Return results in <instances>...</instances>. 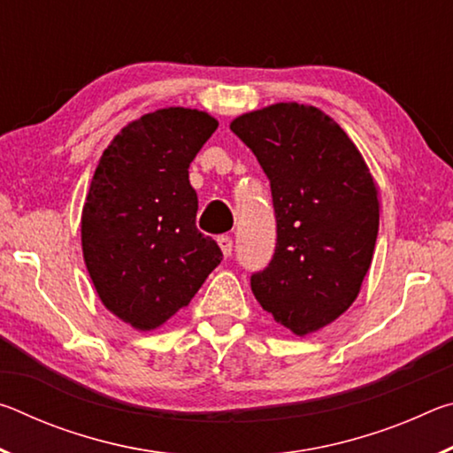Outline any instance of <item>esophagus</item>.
Here are the masks:
<instances>
[{
	"instance_id": "obj_1",
	"label": "esophagus",
	"mask_w": 453,
	"mask_h": 453,
	"mask_svg": "<svg viewBox=\"0 0 453 453\" xmlns=\"http://www.w3.org/2000/svg\"><path fill=\"white\" fill-rule=\"evenodd\" d=\"M218 245H219V250H221V254H224V257L232 256V248H234L232 237H229V235H219L218 237Z\"/></svg>"
}]
</instances>
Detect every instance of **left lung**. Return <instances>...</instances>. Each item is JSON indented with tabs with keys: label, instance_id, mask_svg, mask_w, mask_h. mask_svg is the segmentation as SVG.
<instances>
[{
	"label": "left lung",
	"instance_id": "obj_1",
	"mask_svg": "<svg viewBox=\"0 0 453 453\" xmlns=\"http://www.w3.org/2000/svg\"><path fill=\"white\" fill-rule=\"evenodd\" d=\"M270 178L278 245L251 291L297 337L346 313L372 265L378 186L357 145L326 111L280 102L232 119Z\"/></svg>",
	"mask_w": 453,
	"mask_h": 453
}]
</instances>
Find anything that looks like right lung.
Returning <instances> with one entry per match:
<instances>
[{
  "mask_svg": "<svg viewBox=\"0 0 453 453\" xmlns=\"http://www.w3.org/2000/svg\"><path fill=\"white\" fill-rule=\"evenodd\" d=\"M218 129L191 107L129 121L104 150L81 210V251L97 297L137 332L189 305L221 262L196 227L189 164Z\"/></svg>",
  "mask_w": 453,
  "mask_h": 453,
  "instance_id": "add662e5",
  "label": "right lung"
}]
</instances>
